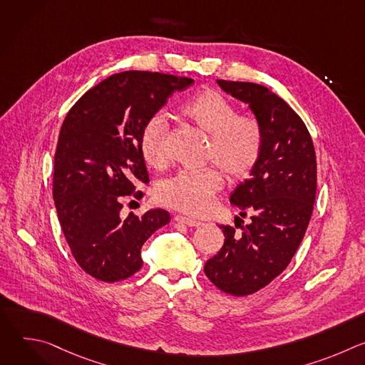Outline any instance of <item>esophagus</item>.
Segmentation results:
<instances>
[{
	"instance_id": "34e87169",
	"label": "esophagus",
	"mask_w": 365,
	"mask_h": 365,
	"mask_svg": "<svg viewBox=\"0 0 365 365\" xmlns=\"http://www.w3.org/2000/svg\"><path fill=\"white\" fill-rule=\"evenodd\" d=\"M175 221L176 222H180V224H185L187 227H199L202 222L199 220H193V218H189V217H183V215H176L175 217Z\"/></svg>"
}]
</instances>
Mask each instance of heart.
<instances>
[{
	"instance_id": "1",
	"label": "heart",
	"mask_w": 365,
	"mask_h": 365,
	"mask_svg": "<svg viewBox=\"0 0 365 365\" xmlns=\"http://www.w3.org/2000/svg\"><path fill=\"white\" fill-rule=\"evenodd\" d=\"M186 124L207 137L206 160L214 162L230 180L245 178L257 165L263 148V130L252 115H240L234 103L221 93L205 89L176 107ZM166 121L162 115L150 117L138 135V150L145 165L160 169L168 162L165 148ZM222 185L221 173L214 168L183 170L166 179L158 187V199L175 210L199 215L211 205V197Z\"/></svg>"
}]
</instances>
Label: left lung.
I'll use <instances>...</instances> for the list:
<instances>
[{
    "mask_svg": "<svg viewBox=\"0 0 365 365\" xmlns=\"http://www.w3.org/2000/svg\"><path fill=\"white\" fill-rule=\"evenodd\" d=\"M231 96L248 103L263 130V148L250 179L230 202L251 212L250 224L221 225L225 241L205 264L220 290L247 296L267 286L292 262L309 225L317 196V154L302 118L263 85L217 81Z\"/></svg>",
    "mask_w": 365,
    "mask_h": 365,
    "instance_id": "1",
    "label": "left lung"
}]
</instances>
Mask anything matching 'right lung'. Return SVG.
I'll return each mask as SVG.
<instances>
[{"instance_id":"add662e5","label":"right lung","mask_w":365,"mask_h":365,"mask_svg":"<svg viewBox=\"0 0 365 365\" xmlns=\"http://www.w3.org/2000/svg\"><path fill=\"white\" fill-rule=\"evenodd\" d=\"M192 83L159 72L115 73L85 92L62 124L53 199L76 263L96 280L114 283L137 273L143 244L170 221L160 207L123 218L121 200L140 197L134 185L148 183L138 150L144 123Z\"/></svg>"}]
</instances>
